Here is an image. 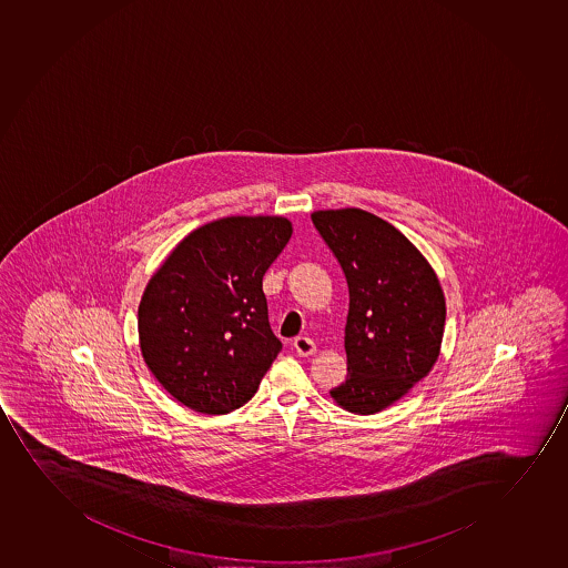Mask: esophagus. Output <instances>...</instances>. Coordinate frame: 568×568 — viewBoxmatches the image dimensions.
<instances>
[{"mask_svg":"<svg viewBox=\"0 0 568 568\" xmlns=\"http://www.w3.org/2000/svg\"><path fill=\"white\" fill-rule=\"evenodd\" d=\"M294 348H296L300 356H313L317 351V345H315L312 337L300 336L294 339Z\"/></svg>","mask_w":568,"mask_h":568,"instance_id":"esophagus-1","label":"esophagus"}]
</instances>
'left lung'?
I'll use <instances>...</instances> for the list:
<instances>
[{
    "mask_svg": "<svg viewBox=\"0 0 568 568\" xmlns=\"http://www.w3.org/2000/svg\"><path fill=\"white\" fill-rule=\"evenodd\" d=\"M312 221L348 287L347 378L329 396L348 413L375 415L439 358L445 294L426 256L377 215L342 207L313 212Z\"/></svg>",
    "mask_w": 568,
    "mask_h": 568,
    "instance_id": "1",
    "label": "left lung"
}]
</instances>
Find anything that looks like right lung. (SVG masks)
<instances>
[{"instance_id":"1","label":"right lung","mask_w":568,"mask_h":568,"mask_svg":"<svg viewBox=\"0 0 568 568\" xmlns=\"http://www.w3.org/2000/svg\"><path fill=\"white\" fill-rule=\"evenodd\" d=\"M293 234L280 215H232L199 226L148 281L139 305L142 356L174 399L226 415L255 396L281 342L263 275Z\"/></svg>"}]
</instances>
